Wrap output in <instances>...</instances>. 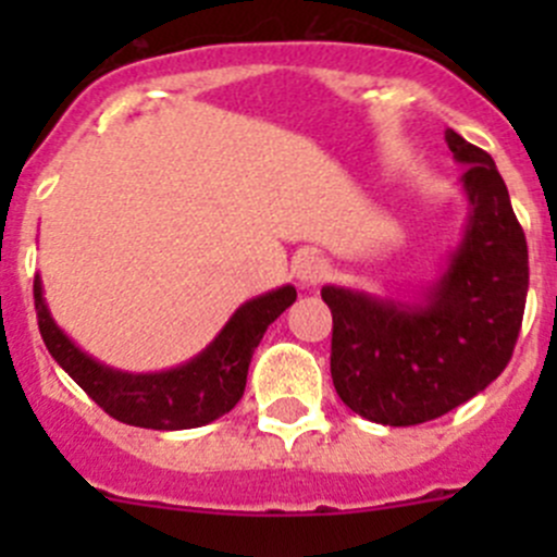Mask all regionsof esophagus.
I'll list each match as a JSON object with an SVG mask.
<instances>
[{
	"label": "esophagus",
	"instance_id": "34e87169",
	"mask_svg": "<svg viewBox=\"0 0 557 557\" xmlns=\"http://www.w3.org/2000/svg\"><path fill=\"white\" fill-rule=\"evenodd\" d=\"M294 274L301 285H318L329 274V263L314 252H305V256H296Z\"/></svg>",
	"mask_w": 557,
	"mask_h": 557
}]
</instances>
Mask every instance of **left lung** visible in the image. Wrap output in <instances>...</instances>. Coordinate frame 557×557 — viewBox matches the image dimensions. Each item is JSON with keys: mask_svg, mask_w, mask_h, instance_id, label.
<instances>
[{"mask_svg": "<svg viewBox=\"0 0 557 557\" xmlns=\"http://www.w3.org/2000/svg\"><path fill=\"white\" fill-rule=\"evenodd\" d=\"M466 166L463 234L431 283L380 296L323 285L334 314L331 377L342 401L383 425H418L460 407L507 369L528 296V245L496 161L445 132Z\"/></svg>", "mask_w": 557, "mask_h": 557, "instance_id": "left-lung-1", "label": "left lung"}]
</instances>
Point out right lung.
<instances>
[{"label":"right lung","instance_id":"obj_1","mask_svg":"<svg viewBox=\"0 0 557 557\" xmlns=\"http://www.w3.org/2000/svg\"><path fill=\"white\" fill-rule=\"evenodd\" d=\"M296 301L294 285H280L234 310L215 339L188 361L161 372H123L88 356L53 320L35 274L39 334L53 361L75 380L110 418L156 431L199 429L237 407L252 352L269 325Z\"/></svg>","mask_w":557,"mask_h":557}]
</instances>
